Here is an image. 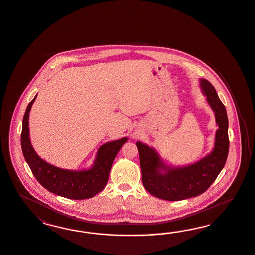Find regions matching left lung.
<instances>
[{
	"label": "left lung",
	"mask_w": 255,
	"mask_h": 255,
	"mask_svg": "<svg viewBox=\"0 0 255 255\" xmlns=\"http://www.w3.org/2000/svg\"><path fill=\"white\" fill-rule=\"evenodd\" d=\"M200 86L215 113L219 126L211 153L193 164L170 167L162 162L152 147L139 141L136 142L143 185L148 193L157 198L179 201L200 195L215 181L226 162L229 151L226 108L209 81L201 79Z\"/></svg>",
	"instance_id": "8db88e82"
}]
</instances>
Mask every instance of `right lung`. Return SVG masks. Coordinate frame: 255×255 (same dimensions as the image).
<instances>
[{
  "label": "right lung",
  "mask_w": 255,
  "mask_h": 255,
  "mask_svg": "<svg viewBox=\"0 0 255 255\" xmlns=\"http://www.w3.org/2000/svg\"><path fill=\"white\" fill-rule=\"evenodd\" d=\"M35 98L36 95L29 103L22 121L20 142L25 161L39 183L50 193L75 200L92 198L107 185L117 153L128 138L124 137L101 146L91 169L74 171L51 165L36 154L29 137V112Z\"/></svg>",
  "instance_id": "add662e5"
}]
</instances>
